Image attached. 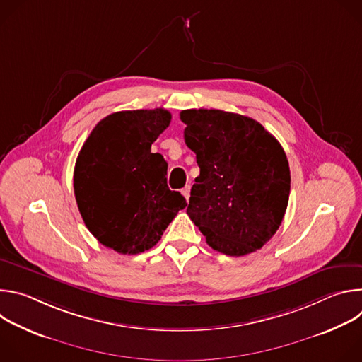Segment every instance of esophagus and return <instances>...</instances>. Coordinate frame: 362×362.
I'll use <instances>...</instances> for the list:
<instances>
[{
  "mask_svg": "<svg viewBox=\"0 0 362 362\" xmlns=\"http://www.w3.org/2000/svg\"><path fill=\"white\" fill-rule=\"evenodd\" d=\"M182 193H183L185 199H186V200H189V197H190V186H189V185H186V186L182 189Z\"/></svg>",
  "mask_w": 362,
  "mask_h": 362,
  "instance_id": "1",
  "label": "esophagus"
}]
</instances>
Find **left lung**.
Returning a JSON list of instances; mask_svg holds the SVG:
<instances>
[{
	"label": "left lung",
	"mask_w": 362,
	"mask_h": 362,
	"mask_svg": "<svg viewBox=\"0 0 362 362\" xmlns=\"http://www.w3.org/2000/svg\"><path fill=\"white\" fill-rule=\"evenodd\" d=\"M200 175L187 215L208 245L229 256L261 249L282 223L291 172L279 141L256 120L222 110L180 113Z\"/></svg>",
	"instance_id": "8db88e82"
}]
</instances>
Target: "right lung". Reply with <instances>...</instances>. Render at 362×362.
Here are the masks:
<instances>
[{"label": "right lung", "mask_w": 362, "mask_h": 362, "mask_svg": "<svg viewBox=\"0 0 362 362\" xmlns=\"http://www.w3.org/2000/svg\"><path fill=\"white\" fill-rule=\"evenodd\" d=\"M172 120L165 109L126 110L100 120L74 168L78 211L93 236L119 253L156 245L186 199L168 186V163L151 144Z\"/></svg>", "instance_id": "obj_1"}]
</instances>
